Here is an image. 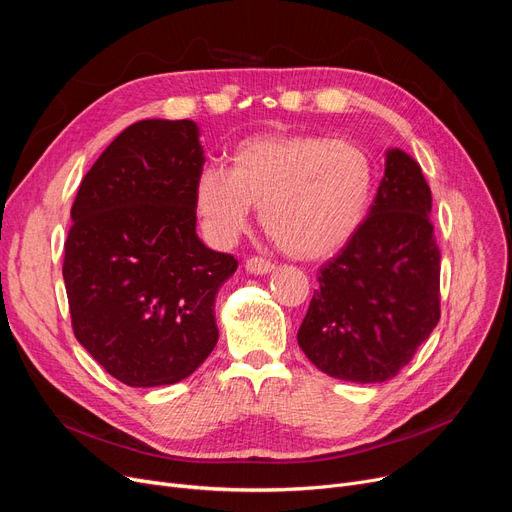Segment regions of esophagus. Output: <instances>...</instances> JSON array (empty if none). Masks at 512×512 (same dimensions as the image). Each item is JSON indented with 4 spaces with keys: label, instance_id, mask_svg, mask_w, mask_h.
Returning a JSON list of instances; mask_svg holds the SVG:
<instances>
[{
    "label": "esophagus",
    "instance_id": "1",
    "mask_svg": "<svg viewBox=\"0 0 512 512\" xmlns=\"http://www.w3.org/2000/svg\"><path fill=\"white\" fill-rule=\"evenodd\" d=\"M245 267H247V272H251V274H259V276L274 272V263H272V261H267V259H263V257H249V259H247V263H245Z\"/></svg>",
    "mask_w": 512,
    "mask_h": 512
}]
</instances>
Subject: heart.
I'll return each instance as SVG.
<instances>
[{
  "instance_id": "obj_1",
  "label": "heart",
  "mask_w": 512,
  "mask_h": 512,
  "mask_svg": "<svg viewBox=\"0 0 512 512\" xmlns=\"http://www.w3.org/2000/svg\"><path fill=\"white\" fill-rule=\"evenodd\" d=\"M373 186V159L361 145L324 134L270 132L240 141L228 168L205 164L193 203L207 236L220 245L245 232L253 204L282 253L321 259L361 228Z\"/></svg>"
}]
</instances>
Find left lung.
<instances>
[{"mask_svg":"<svg viewBox=\"0 0 512 512\" xmlns=\"http://www.w3.org/2000/svg\"><path fill=\"white\" fill-rule=\"evenodd\" d=\"M432 191L417 161L386 151V170L367 220L319 274L297 340L336 380L386 382L440 321V249Z\"/></svg>","mask_w":512,"mask_h":512,"instance_id":"left-lung-1","label":"left lung"}]
</instances>
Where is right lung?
Wrapping results in <instances>:
<instances>
[{
	"instance_id": "add662e5",
	"label": "right lung",
	"mask_w": 512,
	"mask_h": 512,
	"mask_svg": "<svg viewBox=\"0 0 512 512\" xmlns=\"http://www.w3.org/2000/svg\"><path fill=\"white\" fill-rule=\"evenodd\" d=\"M205 164L193 120H141L80 182L64 245L76 340L118 382L188 378L218 342L215 294L236 272L197 236L193 186Z\"/></svg>"
}]
</instances>
